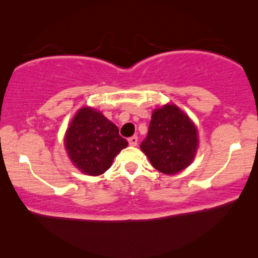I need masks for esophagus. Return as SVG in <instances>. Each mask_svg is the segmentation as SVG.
Masks as SVG:
<instances>
[{
    "label": "esophagus",
    "instance_id": "34e87169",
    "mask_svg": "<svg viewBox=\"0 0 258 258\" xmlns=\"http://www.w3.org/2000/svg\"><path fill=\"white\" fill-rule=\"evenodd\" d=\"M137 141H139V139H137V136H133V137H130V139L128 140V142H129V144L132 147H135V146H137Z\"/></svg>",
    "mask_w": 258,
    "mask_h": 258
}]
</instances>
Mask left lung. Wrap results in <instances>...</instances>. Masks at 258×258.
<instances>
[{"label": "left lung", "mask_w": 258, "mask_h": 258, "mask_svg": "<svg viewBox=\"0 0 258 258\" xmlns=\"http://www.w3.org/2000/svg\"><path fill=\"white\" fill-rule=\"evenodd\" d=\"M199 148L196 125L177 105L155 109L141 150L155 169L174 175L189 167Z\"/></svg>", "instance_id": "left-lung-1"}]
</instances>
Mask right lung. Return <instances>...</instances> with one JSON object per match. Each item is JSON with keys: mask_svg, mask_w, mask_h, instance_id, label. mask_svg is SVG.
Instances as JSON below:
<instances>
[{"mask_svg": "<svg viewBox=\"0 0 258 258\" xmlns=\"http://www.w3.org/2000/svg\"><path fill=\"white\" fill-rule=\"evenodd\" d=\"M64 146L75 167L86 175L98 176L111 167L119 151L128 146L118 128L90 107L81 108L67 129Z\"/></svg>", "mask_w": 258, "mask_h": 258, "instance_id": "add662e5", "label": "right lung"}]
</instances>
